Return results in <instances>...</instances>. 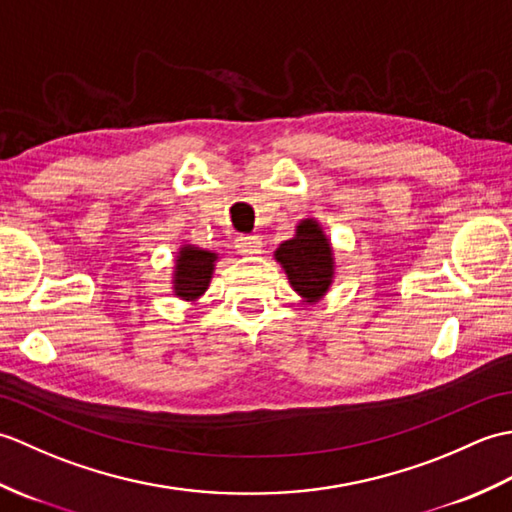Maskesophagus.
Instances as JSON below:
<instances>
[{
	"label": "esophagus",
	"instance_id": "esophagus-1",
	"mask_svg": "<svg viewBox=\"0 0 512 512\" xmlns=\"http://www.w3.org/2000/svg\"><path fill=\"white\" fill-rule=\"evenodd\" d=\"M235 246L242 255H255L262 250V242H259V237H255V235H239L235 239Z\"/></svg>",
	"mask_w": 512,
	"mask_h": 512
}]
</instances>
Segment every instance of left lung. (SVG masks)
Returning <instances> with one entry per match:
<instances>
[{"label": "left lung", "mask_w": 512, "mask_h": 512, "mask_svg": "<svg viewBox=\"0 0 512 512\" xmlns=\"http://www.w3.org/2000/svg\"><path fill=\"white\" fill-rule=\"evenodd\" d=\"M275 259L286 270L290 286L306 301H319L334 279V253L317 220H301L297 233L275 250Z\"/></svg>", "instance_id": "left-lung-1"}]
</instances>
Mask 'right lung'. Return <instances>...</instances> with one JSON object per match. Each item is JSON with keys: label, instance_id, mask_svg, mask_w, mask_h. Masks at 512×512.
Instances as JSON below:
<instances>
[{"label": "right lung", "instance_id": "right-lung-1", "mask_svg": "<svg viewBox=\"0 0 512 512\" xmlns=\"http://www.w3.org/2000/svg\"><path fill=\"white\" fill-rule=\"evenodd\" d=\"M217 255L211 250L184 244L178 250L176 268H173V292L184 301L200 299L211 284Z\"/></svg>", "mask_w": 512, "mask_h": 512}]
</instances>
